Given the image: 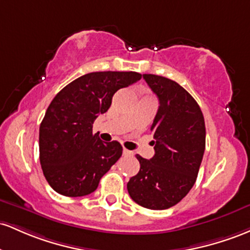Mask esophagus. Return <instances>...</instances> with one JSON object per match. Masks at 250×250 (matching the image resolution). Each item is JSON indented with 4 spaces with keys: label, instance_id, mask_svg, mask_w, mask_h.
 <instances>
[{
    "label": "esophagus",
    "instance_id": "obj_1",
    "mask_svg": "<svg viewBox=\"0 0 250 250\" xmlns=\"http://www.w3.org/2000/svg\"><path fill=\"white\" fill-rule=\"evenodd\" d=\"M123 153H124L125 156H133V152H132V151L127 150V148H124V150H123Z\"/></svg>",
    "mask_w": 250,
    "mask_h": 250
}]
</instances>
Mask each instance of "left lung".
<instances>
[{"mask_svg": "<svg viewBox=\"0 0 250 250\" xmlns=\"http://www.w3.org/2000/svg\"><path fill=\"white\" fill-rule=\"evenodd\" d=\"M159 100L151 131L155 156L137 155L140 169L130 178L127 191L139 206L152 210L171 208L190 191L206 150V124L196 100L176 81L143 74Z\"/></svg>", "mask_w": 250, "mask_h": 250, "instance_id": "obj_1", "label": "left lung"}]
</instances>
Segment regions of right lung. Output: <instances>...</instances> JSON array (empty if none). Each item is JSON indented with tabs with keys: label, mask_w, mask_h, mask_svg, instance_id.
<instances>
[{
	"label": "right lung",
	"mask_w": 250,
	"mask_h": 250,
	"mask_svg": "<svg viewBox=\"0 0 250 250\" xmlns=\"http://www.w3.org/2000/svg\"><path fill=\"white\" fill-rule=\"evenodd\" d=\"M140 79L137 72H93L55 95L39 132L41 167L53 190L80 197L97 189L100 178L120 158L123 146L93 134V123L107 112L118 89Z\"/></svg>",
	"instance_id": "1"
}]
</instances>
